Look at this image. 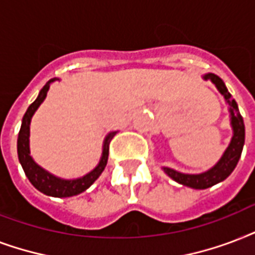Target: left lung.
<instances>
[{"label":"left lung","instance_id":"left-lung-1","mask_svg":"<svg viewBox=\"0 0 255 255\" xmlns=\"http://www.w3.org/2000/svg\"><path fill=\"white\" fill-rule=\"evenodd\" d=\"M202 78L206 81H212L213 84L216 85L217 90L224 96L226 104L229 105V114H230L229 117H230V125H232L233 129L232 139L229 142L224 154L221 155V158L218 159V162L214 166L210 167L209 170L198 173V174H187V173H181V171H177L174 169H170V167H162V170L171 179H174L175 182L181 183L183 186L191 187V189H198V190L214 186L217 183L222 182L228 178L229 175L233 173V170L236 169L245 145L244 118L238 110L237 102L233 100L232 94L228 92L225 82L213 73L203 74Z\"/></svg>","mask_w":255,"mask_h":255}]
</instances>
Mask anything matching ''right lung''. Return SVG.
Wrapping results in <instances>:
<instances>
[{
	"label": "right lung",
	"mask_w": 255,
	"mask_h": 255,
	"mask_svg": "<svg viewBox=\"0 0 255 255\" xmlns=\"http://www.w3.org/2000/svg\"><path fill=\"white\" fill-rule=\"evenodd\" d=\"M60 78H52L47 81L46 85L43 86L38 93V97L35 101L27 108L26 113L22 118L21 129L18 133V139H17V153H18V159L21 166H22L27 179L30 181L33 186L39 190L41 193L50 197H58V198H66V197H73V195L81 194L82 191L92 186L96 182V179L101 175V173L105 170L106 163H108V157H109V143L112 138L117 134V131H110L104 139L102 143V154H101L100 162L92 171H89L88 174L82 175L80 178L65 179L61 177L49 173L45 170L42 166H39L35 162L33 157L30 155V143H29V137H30V122L31 118L42 104L47 96L49 88L53 82H56Z\"/></svg>",
	"instance_id": "add662e5"
}]
</instances>
